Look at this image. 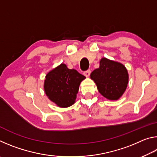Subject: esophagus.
I'll return each mask as SVG.
<instances>
[{"mask_svg":"<svg viewBox=\"0 0 157 157\" xmlns=\"http://www.w3.org/2000/svg\"><path fill=\"white\" fill-rule=\"evenodd\" d=\"M90 74H91V71H90V70H88V71H85V72H84V75L86 77H89L90 75Z\"/></svg>","mask_w":157,"mask_h":157,"instance_id":"34e87169","label":"esophagus"}]
</instances>
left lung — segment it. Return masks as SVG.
<instances>
[{
	"label": "left lung",
	"instance_id": "8db88e82",
	"mask_svg": "<svg viewBox=\"0 0 157 157\" xmlns=\"http://www.w3.org/2000/svg\"><path fill=\"white\" fill-rule=\"evenodd\" d=\"M90 78L96 84L100 94L110 100H117L125 91L129 74L123 63L102 57L100 66L95 69Z\"/></svg>",
	"mask_w": 157,
	"mask_h": 157
}]
</instances>
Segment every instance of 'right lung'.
I'll use <instances>...</instances> for the list:
<instances>
[{
	"mask_svg": "<svg viewBox=\"0 0 157 157\" xmlns=\"http://www.w3.org/2000/svg\"><path fill=\"white\" fill-rule=\"evenodd\" d=\"M45 78L44 89L47 97L57 107L66 108L75 102L79 85L86 77L62 63L50 71Z\"/></svg>",
	"mask_w": 157,
	"mask_h": 157,
	"instance_id": "obj_1",
	"label": "right lung"
}]
</instances>
